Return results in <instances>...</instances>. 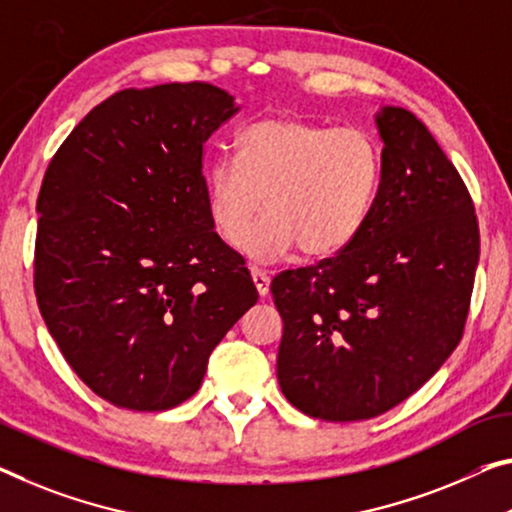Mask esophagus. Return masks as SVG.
I'll return each instance as SVG.
<instances>
[{"mask_svg":"<svg viewBox=\"0 0 512 512\" xmlns=\"http://www.w3.org/2000/svg\"><path fill=\"white\" fill-rule=\"evenodd\" d=\"M249 272H251V279H254V286L258 290V295L265 297L267 293H270V274L261 270L258 265H251Z\"/></svg>","mask_w":512,"mask_h":512,"instance_id":"obj_1","label":"esophagus"}]
</instances>
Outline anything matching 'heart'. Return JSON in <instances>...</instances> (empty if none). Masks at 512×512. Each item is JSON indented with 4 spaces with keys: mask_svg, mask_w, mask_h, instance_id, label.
<instances>
[{
    "mask_svg": "<svg viewBox=\"0 0 512 512\" xmlns=\"http://www.w3.org/2000/svg\"><path fill=\"white\" fill-rule=\"evenodd\" d=\"M382 180V153L366 130L265 116L235 137L233 157H217L206 174L210 222L238 245L263 208L267 215L242 249L274 261L300 247L327 258L357 240Z\"/></svg>",
    "mask_w": 512,
    "mask_h": 512,
    "instance_id": "obj_1",
    "label": "heart"
}]
</instances>
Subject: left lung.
I'll return each mask as SVG.
<instances>
[{"label":"left lung","mask_w":512,"mask_h":512,"mask_svg":"<svg viewBox=\"0 0 512 512\" xmlns=\"http://www.w3.org/2000/svg\"><path fill=\"white\" fill-rule=\"evenodd\" d=\"M382 180L352 245L283 270L277 377L297 410L364 421L410 398L458 348L481 233L465 180L403 107L377 114Z\"/></svg>","instance_id":"left-lung-1"}]
</instances>
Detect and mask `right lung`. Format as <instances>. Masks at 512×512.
<instances>
[{
    "instance_id": "right-lung-1",
    "label": "right lung",
    "mask_w": 512,
    "mask_h": 512,
    "mask_svg": "<svg viewBox=\"0 0 512 512\" xmlns=\"http://www.w3.org/2000/svg\"><path fill=\"white\" fill-rule=\"evenodd\" d=\"M235 112L208 82L123 89L75 125L45 171L38 309L77 377L116 407L185 403L258 300L206 203L203 146Z\"/></svg>"
}]
</instances>
